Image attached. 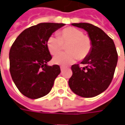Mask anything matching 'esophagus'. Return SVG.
Returning <instances> with one entry per match:
<instances>
[{
  "instance_id": "34e87169",
  "label": "esophagus",
  "mask_w": 125,
  "mask_h": 125,
  "mask_svg": "<svg viewBox=\"0 0 125 125\" xmlns=\"http://www.w3.org/2000/svg\"><path fill=\"white\" fill-rule=\"evenodd\" d=\"M60 69H61V72H62L63 71V70H64V67H63V66H61V67H60Z\"/></svg>"
}]
</instances>
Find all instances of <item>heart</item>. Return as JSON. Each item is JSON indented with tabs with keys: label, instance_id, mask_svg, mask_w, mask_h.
<instances>
[{
	"label": "heart",
	"instance_id": "heart-1",
	"mask_svg": "<svg viewBox=\"0 0 125 125\" xmlns=\"http://www.w3.org/2000/svg\"><path fill=\"white\" fill-rule=\"evenodd\" d=\"M59 36H49L47 42L48 50L51 55H56L62 50L63 44H67L68 52L57 55L53 59L54 63L68 65L74 63L78 59L84 60L92 50V40L89 36L84 34L80 29L68 27L59 32Z\"/></svg>",
	"mask_w": 125,
	"mask_h": 125
}]
</instances>
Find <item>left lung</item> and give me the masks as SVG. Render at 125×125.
I'll use <instances>...</instances> for the list:
<instances>
[{
    "instance_id": "1",
    "label": "left lung",
    "mask_w": 125,
    "mask_h": 125,
    "mask_svg": "<svg viewBox=\"0 0 125 125\" xmlns=\"http://www.w3.org/2000/svg\"><path fill=\"white\" fill-rule=\"evenodd\" d=\"M86 30L92 40V50L81 62L86 66L72 65L69 87L78 95L93 97L109 87L117 64L118 54L113 40L102 29L88 23H72Z\"/></svg>"
}]
</instances>
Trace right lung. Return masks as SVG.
Instances as JSON below:
<instances>
[{
	"instance_id": "1",
	"label": "right lung",
	"mask_w": 125,
	"mask_h": 125,
	"mask_svg": "<svg viewBox=\"0 0 125 125\" xmlns=\"http://www.w3.org/2000/svg\"><path fill=\"white\" fill-rule=\"evenodd\" d=\"M64 23H41L24 30L9 51L10 73L21 93L30 99L47 95L60 74V66L47 65L52 57L48 38Z\"/></svg>"
}]
</instances>
